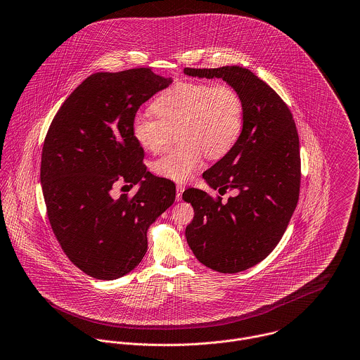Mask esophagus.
I'll return each instance as SVG.
<instances>
[{"label":"esophagus","instance_id":"34e87169","mask_svg":"<svg viewBox=\"0 0 360 360\" xmlns=\"http://www.w3.org/2000/svg\"><path fill=\"white\" fill-rule=\"evenodd\" d=\"M184 191H185V186H184V185H176V199H178V200L182 199Z\"/></svg>","mask_w":360,"mask_h":360}]
</instances>
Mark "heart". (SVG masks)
Segmentation results:
<instances>
[{
    "mask_svg": "<svg viewBox=\"0 0 360 360\" xmlns=\"http://www.w3.org/2000/svg\"><path fill=\"white\" fill-rule=\"evenodd\" d=\"M150 113H136L131 136L150 153L160 151L178 131L181 144L153 162V171L175 182L188 181L209 158L227 155L244 129V103L230 85L179 81L160 94Z\"/></svg>",
    "mask_w": 360,
    "mask_h": 360,
    "instance_id": "1",
    "label": "heart"
}]
</instances>
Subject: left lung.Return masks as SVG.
I'll list each match as a JSON object with an SVG mask.
<instances>
[{
  "instance_id": "8db88e82",
  "label": "left lung",
  "mask_w": 360,
  "mask_h": 360,
  "mask_svg": "<svg viewBox=\"0 0 360 360\" xmlns=\"http://www.w3.org/2000/svg\"><path fill=\"white\" fill-rule=\"evenodd\" d=\"M198 78H221L244 103V129L236 147L203 174L223 202L189 188L182 199L195 216L185 230L192 252L205 266L237 274L265 259L285 234L300 192L299 134L288 105L248 68H185Z\"/></svg>"
}]
</instances>
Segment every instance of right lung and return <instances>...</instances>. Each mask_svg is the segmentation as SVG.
<instances>
[{"instance_id": "1", "label": "right lung", "mask_w": 360, "mask_h": 360, "mask_svg": "<svg viewBox=\"0 0 360 360\" xmlns=\"http://www.w3.org/2000/svg\"><path fill=\"white\" fill-rule=\"evenodd\" d=\"M171 84L151 68L92 74L46 134L40 184L51 230L70 261L95 279L131 272L147 252L148 227L175 200V184L147 171L131 136L139 108ZM117 181L139 191L113 200Z\"/></svg>"}]
</instances>
